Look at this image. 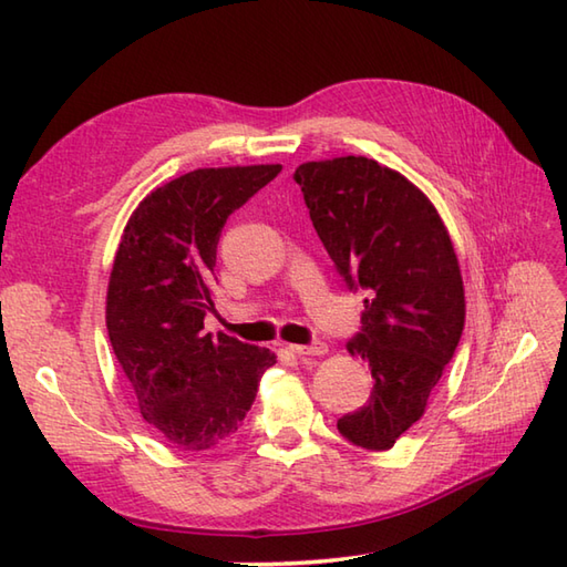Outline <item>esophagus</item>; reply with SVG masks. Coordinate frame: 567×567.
<instances>
[{"label":"esophagus","mask_w":567,"mask_h":567,"mask_svg":"<svg viewBox=\"0 0 567 567\" xmlns=\"http://www.w3.org/2000/svg\"><path fill=\"white\" fill-rule=\"evenodd\" d=\"M290 351L295 355H323V353H327V343H321V341H311L307 346L290 343Z\"/></svg>","instance_id":"esophagus-1"}]
</instances>
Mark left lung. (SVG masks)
<instances>
[{
	"label": "left lung",
	"instance_id": "obj_1",
	"mask_svg": "<svg viewBox=\"0 0 567 567\" xmlns=\"http://www.w3.org/2000/svg\"><path fill=\"white\" fill-rule=\"evenodd\" d=\"M323 248L351 290H365L348 353L372 372L368 404L339 419L343 439L388 451L424 416L461 341L465 290L436 207L404 175L363 155L295 171Z\"/></svg>",
	"mask_w": 567,
	"mask_h": 567
}]
</instances>
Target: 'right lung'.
Instances as JSON below:
<instances>
[{"mask_svg":"<svg viewBox=\"0 0 567 567\" xmlns=\"http://www.w3.org/2000/svg\"><path fill=\"white\" fill-rule=\"evenodd\" d=\"M282 165L199 167L155 187L124 228L106 290V331L143 419L183 451L226 443L256 400L268 348L204 331L228 216Z\"/></svg>","mask_w":567,"mask_h":567,"instance_id":"add662e5","label":"right lung"}]
</instances>
